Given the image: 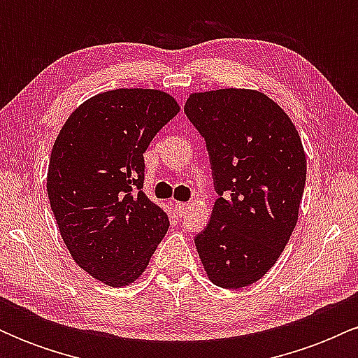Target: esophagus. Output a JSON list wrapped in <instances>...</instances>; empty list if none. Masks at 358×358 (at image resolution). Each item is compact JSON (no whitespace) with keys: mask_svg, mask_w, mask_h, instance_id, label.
I'll list each match as a JSON object with an SVG mask.
<instances>
[{"mask_svg":"<svg viewBox=\"0 0 358 358\" xmlns=\"http://www.w3.org/2000/svg\"><path fill=\"white\" fill-rule=\"evenodd\" d=\"M187 207H188V205L185 203V202H176V203H175V212H176V215L182 217L183 213H185V210H187Z\"/></svg>","mask_w":358,"mask_h":358,"instance_id":"obj_1","label":"esophagus"}]
</instances>
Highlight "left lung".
<instances>
[{
    "instance_id": "left-lung-1",
    "label": "left lung",
    "mask_w": 358,
    "mask_h": 358,
    "mask_svg": "<svg viewBox=\"0 0 358 358\" xmlns=\"http://www.w3.org/2000/svg\"><path fill=\"white\" fill-rule=\"evenodd\" d=\"M185 114L205 139L219 193L196 252L213 285L239 289L273 268L296 227L306 182L301 138L259 90L190 94Z\"/></svg>"
}]
</instances>
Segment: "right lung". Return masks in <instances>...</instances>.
Wrapping results in <instances>:
<instances>
[{
  "instance_id": "1",
  "label": "right lung",
  "mask_w": 358,
  "mask_h": 358,
  "mask_svg": "<svg viewBox=\"0 0 358 358\" xmlns=\"http://www.w3.org/2000/svg\"><path fill=\"white\" fill-rule=\"evenodd\" d=\"M178 113L163 90H108L73 110L52 148L47 192L62 239L108 286L136 281L170 227L141 190L143 153Z\"/></svg>"
}]
</instances>
